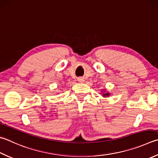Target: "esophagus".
Segmentation results:
<instances>
[{
    "instance_id": "esophagus-1",
    "label": "esophagus",
    "mask_w": 158,
    "mask_h": 158,
    "mask_svg": "<svg viewBox=\"0 0 158 158\" xmlns=\"http://www.w3.org/2000/svg\"><path fill=\"white\" fill-rule=\"evenodd\" d=\"M78 81L79 82H84V79L83 78V77H79V78H78Z\"/></svg>"
}]
</instances>
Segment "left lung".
<instances>
[{
	"mask_svg": "<svg viewBox=\"0 0 158 158\" xmlns=\"http://www.w3.org/2000/svg\"><path fill=\"white\" fill-rule=\"evenodd\" d=\"M102 95H103V97H108L109 95H110V93H105L103 94Z\"/></svg>",
	"mask_w": 158,
	"mask_h": 158,
	"instance_id": "1",
	"label": "left lung"
}]
</instances>
